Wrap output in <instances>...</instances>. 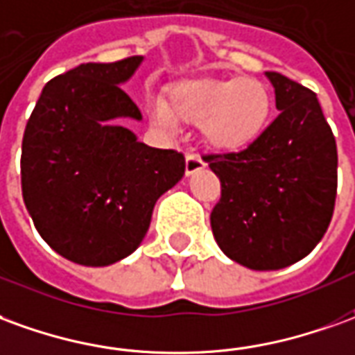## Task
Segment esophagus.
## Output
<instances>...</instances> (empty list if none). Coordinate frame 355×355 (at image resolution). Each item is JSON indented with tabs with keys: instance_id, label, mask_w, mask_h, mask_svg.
<instances>
[{
	"instance_id": "1",
	"label": "esophagus",
	"mask_w": 355,
	"mask_h": 355,
	"mask_svg": "<svg viewBox=\"0 0 355 355\" xmlns=\"http://www.w3.org/2000/svg\"><path fill=\"white\" fill-rule=\"evenodd\" d=\"M203 167H205V163H203V159L198 153L190 152L186 155V175H188V177L198 173L200 169H203Z\"/></svg>"
}]
</instances>
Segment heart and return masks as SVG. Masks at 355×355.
<instances>
[{"label":"heart","instance_id":"heart-1","mask_svg":"<svg viewBox=\"0 0 355 355\" xmlns=\"http://www.w3.org/2000/svg\"><path fill=\"white\" fill-rule=\"evenodd\" d=\"M269 86L254 78H198L171 92L169 107L163 101L150 105V119L171 130L175 119L202 125L205 144L219 152H238L263 135L271 121Z\"/></svg>","mask_w":355,"mask_h":355}]
</instances>
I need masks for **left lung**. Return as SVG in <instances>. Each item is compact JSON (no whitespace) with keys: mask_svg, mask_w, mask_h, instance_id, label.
<instances>
[{"mask_svg":"<svg viewBox=\"0 0 355 355\" xmlns=\"http://www.w3.org/2000/svg\"><path fill=\"white\" fill-rule=\"evenodd\" d=\"M279 117L246 150L203 159L220 180L211 230L232 261L275 271L306 257L329 229L338 153L313 92L265 73Z\"/></svg>","mask_w":355,"mask_h":355,"instance_id":"left-lung-1","label":"left lung"}]
</instances>
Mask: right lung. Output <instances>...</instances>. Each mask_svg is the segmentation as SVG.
<instances>
[{"label": "right lung", "instance_id": "obj_1", "mask_svg": "<svg viewBox=\"0 0 355 355\" xmlns=\"http://www.w3.org/2000/svg\"><path fill=\"white\" fill-rule=\"evenodd\" d=\"M142 59L83 63L51 78L24 128V205L40 236L78 265L103 267L132 254L155 202L184 175L182 153L138 142L119 123L142 121L119 86Z\"/></svg>", "mask_w": 355, "mask_h": 355}]
</instances>
